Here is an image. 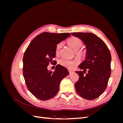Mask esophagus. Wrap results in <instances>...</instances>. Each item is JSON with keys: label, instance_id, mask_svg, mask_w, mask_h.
I'll list each match as a JSON object with an SVG mask.
<instances>
[{"label": "esophagus", "instance_id": "34e87169", "mask_svg": "<svg viewBox=\"0 0 123 123\" xmlns=\"http://www.w3.org/2000/svg\"><path fill=\"white\" fill-rule=\"evenodd\" d=\"M69 73L70 74H72V73H73V72H74V71H72V70H69Z\"/></svg>", "mask_w": 123, "mask_h": 123}]
</instances>
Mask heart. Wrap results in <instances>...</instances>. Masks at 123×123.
I'll return each instance as SVG.
<instances>
[{"label": "heart", "mask_w": 123, "mask_h": 123, "mask_svg": "<svg viewBox=\"0 0 123 123\" xmlns=\"http://www.w3.org/2000/svg\"><path fill=\"white\" fill-rule=\"evenodd\" d=\"M67 43L69 46L74 50V53L76 57L80 58L85 56L86 53V51L83 49H80L82 46V42L80 38L75 37H73L67 41ZM62 46V43H58L56 46L55 49L56 53L58 54L59 53ZM58 64L69 70H72L75 68L76 65V62L75 61L66 60L64 59H60L58 61Z\"/></svg>", "instance_id": "obj_1"}]
</instances>
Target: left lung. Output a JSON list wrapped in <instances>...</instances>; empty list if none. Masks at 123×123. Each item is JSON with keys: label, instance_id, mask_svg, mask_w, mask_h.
I'll return each instance as SVG.
<instances>
[{"label": "left lung", "instance_id": "obj_1", "mask_svg": "<svg viewBox=\"0 0 123 123\" xmlns=\"http://www.w3.org/2000/svg\"><path fill=\"white\" fill-rule=\"evenodd\" d=\"M71 35L82 40L86 48V58L79 66L83 71L75 72L79 75L75 84L76 91L85 99H94L105 91L111 75L110 51L104 41L93 33L75 32Z\"/></svg>", "mask_w": 123, "mask_h": 123}]
</instances>
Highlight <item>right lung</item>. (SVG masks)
<instances>
[{"label": "right lung", "instance_id": "right-lung-1", "mask_svg": "<svg viewBox=\"0 0 123 123\" xmlns=\"http://www.w3.org/2000/svg\"><path fill=\"white\" fill-rule=\"evenodd\" d=\"M69 33L43 32L36 36L26 49L23 57V75L29 91L40 100L53 98L59 91L61 80L69 72L56 65L53 72L48 66L56 56L57 44L70 37Z\"/></svg>", "mask_w": 123, "mask_h": 123}]
</instances>
